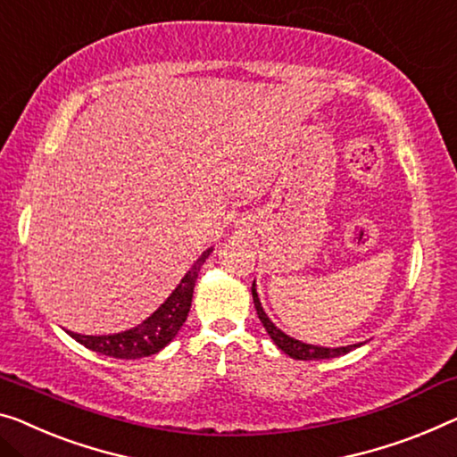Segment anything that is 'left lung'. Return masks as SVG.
Returning <instances> with one entry per match:
<instances>
[{"instance_id":"left-lung-1","label":"left lung","mask_w":457,"mask_h":457,"mask_svg":"<svg viewBox=\"0 0 457 457\" xmlns=\"http://www.w3.org/2000/svg\"><path fill=\"white\" fill-rule=\"evenodd\" d=\"M252 299H254V308H256V314L261 318V322L264 326V330L269 332V337L272 338V343H275L278 349H281L285 355L294 357V359H302V361H318V359H332V357H340V355H346V353L357 349L363 343H357V345H346V346H335V349H330V346H318V345H308V343H302V340H297L294 337L285 335L281 328H277L275 324H272V320L264 314L262 310V303L261 299H258L256 294V281L252 283Z\"/></svg>"}]
</instances>
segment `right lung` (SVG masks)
<instances>
[{"instance_id":"1","label":"right lung","mask_w":457,"mask_h":457,"mask_svg":"<svg viewBox=\"0 0 457 457\" xmlns=\"http://www.w3.org/2000/svg\"><path fill=\"white\" fill-rule=\"evenodd\" d=\"M211 252H213V248H207L199 258H196V262L190 267L187 275L182 277V281L176 285V289L170 294L166 302H163L147 320H143L141 324L135 326V328L117 332V335L102 337L78 335V332L70 330H67V335L76 338L79 345L86 346V349L96 351L100 355L106 357L141 359L155 355V353H160L163 346L170 345V340L179 335L182 324L187 322L196 277H199L203 262L207 261Z\"/></svg>"}]
</instances>
